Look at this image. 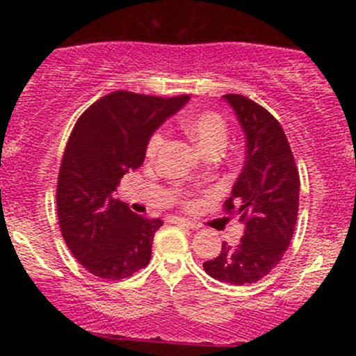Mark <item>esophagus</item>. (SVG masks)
Here are the masks:
<instances>
[{
    "instance_id": "obj_1",
    "label": "esophagus",
    "mask_w": 356,
    "mask_h": 356,
    "mask_svg": "<svg viewBox=\"0 0 356 356\" xmlns=\"http://www.w3.org/2000/svg\"><path fill=\"white\" fill-rule=\"evenodd\" d=\"M169 222H172V224H181V226H187V227H191V229H195V227H197V224H195L194 220L184 219V218H170Z\"/></svg>"
}]
</instances>
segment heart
I'll return each instance as SVG.
<instances>
[{
	"label": "heart",
	"mask_w": 356,
	"mask_h": 356,
	"mask_svg": "<svg viewBox=\"0 0 356 356\" xmlns=\"http://www.w3.org/2000/svg\"><path fill=\"white\" fill-rule=\"evenodd\" d=\"M182 129L197 147L204 152L219 150L226 144L227 138V124L219 113L216 112H199L182 120ZM164 144V130H155L147 142V155L154 157ZM191 204V201H187Z\"/></svg>",
	"instance_id": "heart-1"
}]
</instances>
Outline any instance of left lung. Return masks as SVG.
<instances>
[{"mask_svg":"<svg viewBox=\"0 0 356 356\" xmlns=\"http://www.w3.org/2000/svg\"><path fill=\"white\" fill-rule=\"evenodd\" d=\"M224 100L238 115L246 136V161L227 214H239L244 236L236 246L222 243L220 254L204 263V271L224 283H256L280 264L291 243L300 206V174L283 127L266 108L238 93Z\"/></svg>","mask_w":356,"mask_h":356,"instance_id":"obj_1","label":"left lung"}]
</instances>
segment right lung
<instances>
[{"mask_svg":"<svg viewBox=\"0 0 356 356\" xmlns=\"http://www.w3.org/2000/svg\"><path fill=\"white\" fill-rule=\"evenodd\" d=\"M187 100L117 90L90 105L73 127L56 182V211L68 249L93 276L117 281L149 264L162 220L132 212L113 191L142 165L150 136Z\"/></svg>","mask_w":356,"mask_h":356,"instance_id":"obj_1","label":"right lung"}]
</instances>
